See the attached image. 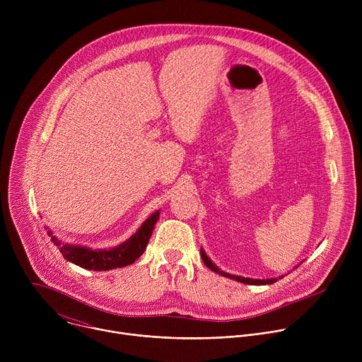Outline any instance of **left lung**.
I'll return each instance as SVG.
<instances>
[{
	"instance_id": "obj_1",
	"label": "left lung",
	"mask_w": 362,
	"mask_h": 362,
	"mask_svg": "<svg viewBox=\"0 0 362 362\" xmlns=\"http://www.w3.org/2000/svg\"><path fill=\"white\" fill-rule=\"evenodd\" d=\"M200 255H202V259H203V262H204V265L208 267L211 271H214V272H216V274H219V275H222V276H225V278H229V279H235V281H238V282H240V284H246V285H269V284H274V282H276L278 281V278H269V279H252V278H243V276H238V275H232V274H228V272H225V271H221L212 261H211V257L206 255V252L203 250V247H200ZM299 267V265H298ZM282 276H279V279H281Z\"/></svg>"
}]
</instances>
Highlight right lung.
Returning <instances> with one entry per match:
<instances>
[{"label": "right lung", "mask_w": 362, "mask_h": 362, "mask_svg": "<svg viewBox=\"0 0 362 362\" xmlns=\"http://www.w3.org/2000/svg\"><path fill=\"white\" fill-rule=\"evenodd\" d=\"M159 216L160 211L153 212L141 223L136 233H133L127 240L122 242L120 245L109 249H91L81 245L63 243L51 230H48L47 233L51 236V242L60 249L64 259H67L69 262L88 271H110L132 265L139 259L148 243V239Z\"/></svg>", "instance_id": "right-lung-1"}]
</instances>
